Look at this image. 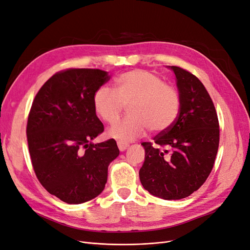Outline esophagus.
<instances>
[{
    "label": "esophagus",
    "mask_w": 250,
    "mask_h": 250,
    "mask_svg": "<svg viewBox=\"0 0 250 250\" xmlns=\"http://www.w3.org/2000/svg\"><path fill=\"white\" fill-rule=\"evenodd\" d=\"M117 144H118V147H119L120 151H125L127 149V147L129 146V144L125 143V142H122V141H118Z\"/></svg>",
    "instance_id": "1"
}]
</instances>
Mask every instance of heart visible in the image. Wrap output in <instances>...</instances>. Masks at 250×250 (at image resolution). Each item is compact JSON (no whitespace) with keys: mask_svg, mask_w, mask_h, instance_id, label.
Listing matches in <instances>:
<instances>
[{"mask_svg":"<svg viewBox=\"0 0 250 250\" xmlns=\"http://www.w3.org/2000/svg\"><path fill=\"white\" fill-rule=\"evenodd\" d=\"M116 92L102 86L94 95V109L101 120L115 125L128 107L124 121L108 130V137L130 142L146 132H164L173 126L180 110L178 90L158 75L132 70L115 79Z\"/></svg>","mask_w":250,"mask_h":250,"instance_id":"1","label":"heart"}]
</instances>
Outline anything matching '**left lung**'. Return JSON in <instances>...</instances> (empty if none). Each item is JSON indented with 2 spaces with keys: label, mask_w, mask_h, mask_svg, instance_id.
Returning a JSON list of instances; mask_svg holds the SVG:
<instances>
[{
  "label": "left lung",
  "mask_w": 250,
  "mask_h": 250,
  "mask_svg": "<svg viewBox=\"0 0 250 250\" xmlns=\"http://www.w3.org/2000/svg\"><path fill=\"white\" fill-rule=\"evenodd\" d=\"M176 76L180 110L171 128L144 142L145 162L140 179L145 190L166 200L186 198L204 184L214 167L220 130L213 100L188 71L171 66ZM170 154H168V150Z\"/></svg>",
  "instance_id": "obj_1"
}]
</instances>
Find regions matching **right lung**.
Here are the masks:
<instances>
[{
    "label": "right lung",
    "instance_id": "add662e5",
    "mask_svg": "<svg viewBox=\"0 0 250 250\" xmlns=\"http://www.w3.org/2000/svg\"><path fill=\"white\" fill-rule=\"evenodd\" d=\"M110 79L98 69H66L36 94L27 122L29 153L37 179L63 202L97 197L107 181L108 165L119 155L113 139L93 144L104 131L94 95Z\"/></svg>",
    "mask_w": 250,
    "mask_h": 250
}]
</instances>
